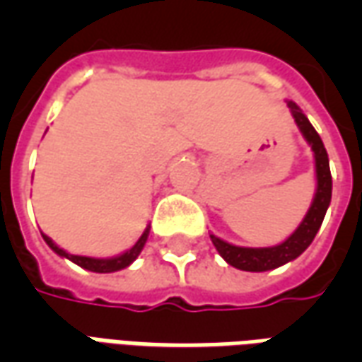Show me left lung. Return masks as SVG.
I'll list each match as a JSON object with an SVG mask.
<instances>
[{
	"mask_svg": "<svg viewBox=\"0 0 362 362\" xmlns=\"http://www.w3.org/2000/svg\"><path fill=\"white\" fill-rule=\"evenodd\" d=\"M291 108V114L295 118L296 126L300 129V134L306 139L314 151V163H316V194L312 199V205L308 213L304 215L300 225L296 227L293 235L287 240H283L277 246H267V248H246V246H235L225 240H221L219 236H211L213 246L217 248L221 258L227 262L228 266L243 269V272H269L275 267L285 266L288 262L298 258L314 240V236L322 227V221L326 217L327 207L332 202V173H329V160L324 143L320 139L318 132L312 127L308 118L304 116L303 110L295 103H287Z\"/></svg>",
	"mask_w": 362,
	"mask_h": 362,
	"instance_id": "1",
	"label": "left lung"
}]
</instances>
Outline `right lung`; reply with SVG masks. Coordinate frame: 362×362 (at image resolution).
<instances>
[{"mask_svg":"<svg viewBox=\"0 0 362 362\" xmlns=\"http://www.w3.org/2000/svg\"><path fill=\"white\" fill-rule=\"evenodd\" d=\"M149 228L151 227L147 225V228L143 230V235L139 236V240H137L129 250H126L124 254H119V256H114V258H89V256H75V254H69V252H66L64 248H59L58 244L54 243L50 236L42 235V238L46 240V244L50 246L52 250L58 254V256L67 258L69 262H74V264H77L79 267H83V269H89V272H95V273H112V272H119V269H124V267H127L129 264H134V259L141 254L143 246H145V243H147Z\"/></svg>","mask_w":362,"mask_h":362,"instance_id":"right-lung-1","label":"right lung"}]
</instances>
